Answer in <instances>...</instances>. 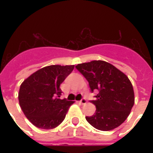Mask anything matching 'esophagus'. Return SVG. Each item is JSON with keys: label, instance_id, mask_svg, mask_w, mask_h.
I'll list each match as a JSON object with an SVG mask.
<instances>
[{"label": "esophagus", "instance_id": "esophagus-1", "mask_svg": "<svg viewBox=\"0 0 153 153\" xmlns=\"http://www.w3.org/2000/svg\"><path fill=\"white\" fill-rule=\"evenodd\" d=\"M79 103L81 105H84V104H86V98H82L81 101H79Z\"/></svg>", "mask_w": 153, "mask_h": 153}]
</instances>
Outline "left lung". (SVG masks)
I'll return each mask as SVG.
<instances>
[{
  "instance_id": "left-lung-1",
  "label": "left lung",
  "mask_w": 153,
  "mask_h": 153,
  "mask_svg": "<svg viewBox=\"0 0 153 153\" xmlns=\"http://www.w3.org/2000/svg\"><path fill=\"white\" fill-rule=\"evenodd\" d=\"M88 81L91 91H98L96 111L86 121L98 130L109 131L121 126L134 105V91L128 78L114 65L102 60H94L75 66Z\"/></svg>"
}]
</instances>
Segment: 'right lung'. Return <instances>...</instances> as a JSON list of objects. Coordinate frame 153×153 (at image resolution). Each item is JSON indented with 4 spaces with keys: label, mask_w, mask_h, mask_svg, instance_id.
Masks as SVG:
<instances>
[{
    "label": "right lung",
    "mask_w": 153,
    "mask_h": 153,
    "mask_svg": "<svg viewBox=\"0 0 153 153\" xmlns=\"http://www.w3.org/2000/svg\"><path fill=\"white\" fill-rule=\"evenodd\" d=\"M74 65H51L31 74L20 85V106L36 127L51 129L64 120L74 102L60 98V84L74 70Z\"/></svg>",
    "instance_id": "add662e5"
}]
</instances>
